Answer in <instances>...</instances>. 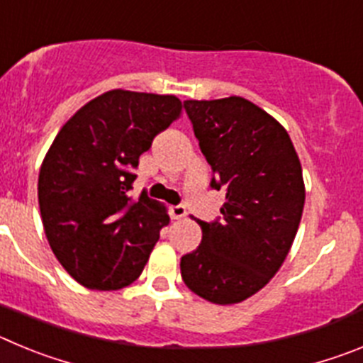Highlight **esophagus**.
Instances as JSON below:
<instances>
[{
	"instance_id": "esophagus-1",
	"label": "esophagus",
	"mask_w": 363,
	"mask_h": 363,
	"mask_svg": "<svg viewBox=\"0 0 363 363\" xmlns=\"http://www.w3.org/2000/svg\"><path fill=\"white\" fill-rule=\"evenodd\" d=\"M187 216V209L184 205H172L171 207V218L172 220H182V218Z\"/></svg>"
}]
</instances>
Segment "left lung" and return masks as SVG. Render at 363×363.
Segmentation results:
<instances>
[{
	"label": "left lung",
	"instance_id": "left-lung-1",
	"mask_svg": "<svg viewBox=\"0 0 363 363\" xmlns=\"http://www.w3.org/2000/svg\"><path fill=\"white\" fill-rule=\"evenodd\" d=\"M185 111L225 203L221 221H198L201 243L179 262L182 278L203 300L233 306L289 255L306 203L300 158L284 125L249 99H187Z\"/></svg>",
	"mask_w": 363,
	"mask_h": 363
}]
</instances>
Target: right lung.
Segmentation results:
<instances>
[{
    "label": "right lung",
    "mask_w": 363,
    "mask_h": 363,
    "mask_svg": "<svg viewBox=\"0 0 363 363\" xmlns=\"http://www.w3.org/2000/svg\"><path fill=\"white\" fill-rule=\"evenodd\" d=\"M182 108L172 94L114 89L83 105L45 154L38 178L45 236L86 289L116 291L138 280L169 225L165 205L127 192L140 156Z\"/></svg>",
    "instance_id": "1"
}]
</instances>
